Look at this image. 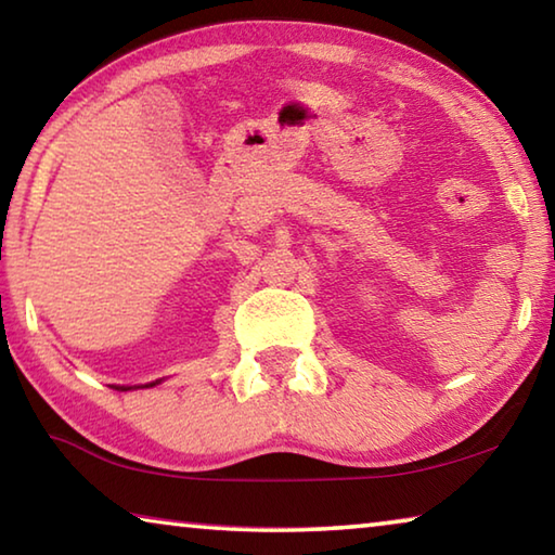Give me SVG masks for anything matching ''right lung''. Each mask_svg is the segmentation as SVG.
<instances>
[{"label":"right lung","mask_w":555,"mask_h":555,"mask_svg":"<svg viewBox=\"0 0 555 555\" xmlns=\"http://www.w3.org/2000/svg\"><path fill=\"white\" fill-rule=\"evenodd\" d=\"M156 384V382H154ZM154 384H146V387H154ZM115 389H119V391H127L129 387H115Z\"/></svg>","instance_id":"1"}]
</instances>
